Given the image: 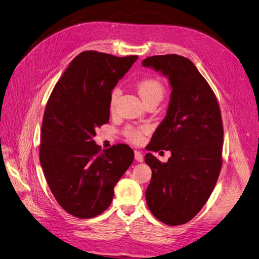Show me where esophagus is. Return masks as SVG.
<instances>
[{"label": "esophagus", "mask_w": 259, "mask_h": 259, "mask_svg": "<svg viewBox=\"0 0 259 259\" xmlns=\"http://www.w3.org/2000/svg\"><path fill=\"white\" fill-rule=\"evenodd\" d=\"M135 157H136V161H138V162H143V155L141 154V152L135 151Z\"/></svg>", "instance_id": "1"}]
</instances>
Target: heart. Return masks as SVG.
Segmentation results:
<instances>
[{"mask_svg": "<svg viewBox=\"0 0 259 259\" xmlns=\"http://www.w3.org/2000/svg\"><path fill=\"white\" fill-rule=\"evenodd\" d=\"M137 89H138L139 95L141 96L142 101L144 103L153 101V99L161 101L165 94V88L163 83L153 77L142 78L141 81H139V83L137 84ZM119 95H120V90L118 88L111 91V94H110L111 110L115 108ZM147 132H148V128L143 127V125L142 127H132V125H128V127L124 129V136L132 142L140 143L142 142L143 137Z\"/></svg>", "mask_w": 259, "mask_h": 259, "instance_id": "b5f03b06", "label": "heart"}]
</instances>
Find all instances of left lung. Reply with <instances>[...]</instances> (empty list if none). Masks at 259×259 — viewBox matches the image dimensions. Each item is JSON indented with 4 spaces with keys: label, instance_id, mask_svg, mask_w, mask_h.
Returning a JSON list of instances; mask_svg holds the SVG:
<instances>
[{
    "label": "left lung",
    "instance_id": "1",
    "mask_svg": "<svg viewBox=\"0 0 259 259\" xmlns=\"http://www.w3.org/2000/svg\"><path fill=\"white\" fill-rule=\"evenodd\" d=\"M143 66L168 76L171 86L167 115L149 143V151L169 150L162 163L151 153L152 169L145 191L148 207L167 225L189 222L202 209L222 167L223 124L218 99L189 59L177 55L152 56Z\"/></svg>",
    "mask_w": 259,
    "mask_h": 259
}]
</instances>
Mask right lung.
Wrapping results in <instances>:
<instances>
[{
	"label": "right lung",
	"mask_w": 259,
	"mask_h": 259,
	"mask_svg": "<svg viewBox=\"0 0 259 259\" xmlns=\"http://www.w3.org/2000/svg\"><path fill=\"white\" fill-rule=\"evenodd\" d=\"M138 56L94 50L73 59L46 105L39 160L52 195L68 213L91 219L107 209L135 153L119 143L103 150L93 140L109 120L110 94Z\"/></svg>",
	"instance_id": "right-lung-1"
}]
</instances>
